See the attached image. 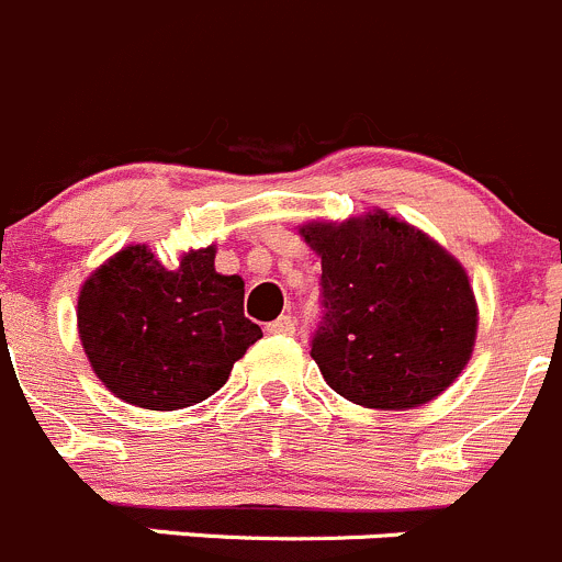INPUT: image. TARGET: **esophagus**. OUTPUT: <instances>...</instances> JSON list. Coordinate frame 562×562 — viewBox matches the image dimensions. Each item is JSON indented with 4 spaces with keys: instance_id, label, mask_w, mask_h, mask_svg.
I'll return each mask as SVG.
<instances>
[{
    "instance_id": "1",
    "label": "esophagus",
    "mask_w": 562,
    "mask_h": 562,
    "mask_svg": "<svg viewBox=\"0 0 562 562\" xmlns=\"http://www.w3.org/2000/svg\"><path fill=\"white\" fill-rule=\"evenodd\" d=\"M267 334H272V336H292V334H295V319H292L290 314L272 319V323L267 325Z\"/></svg>"
}]
</instances>
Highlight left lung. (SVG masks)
Here are the masks:
<instances>
[{"label": "left lung", "mask_w": 562, "mask_h": 562, "mask_svg": "<svg viewBox=\"0 0 562 562\" xmlns=\"http://www.w3.org/2000/svg\"><path fill=\"white\" fill-rule=\"evenodd\" d=\"M297 232L323 261L325 317L312 358L325 383L378 411L419 408L447 392L477 339L467 267L383 210Z\"/></svg>", "instance_id": "left-lung-1"}]
</instances>
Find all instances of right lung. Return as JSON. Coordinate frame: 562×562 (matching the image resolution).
<instances>
[{
	"instance_id": "obj_1",
	"label": "right lung",
	"mask_w": 562,
	"mask_h": 562,
	"mask_svg": "<svg viewBox=\"0 0 562 562\" xmlns=\"http://www.w3.org/2000/svg\"><path fill=\"white\" fill-rule=\"evenodd\" d=\"M215 245L184 250L168 270L148 245H126L85 278L82 350L124 403L179 411L215 394L261 328L243 314L245 281L215 270Z\"/></svg>"
}]
</instances>
